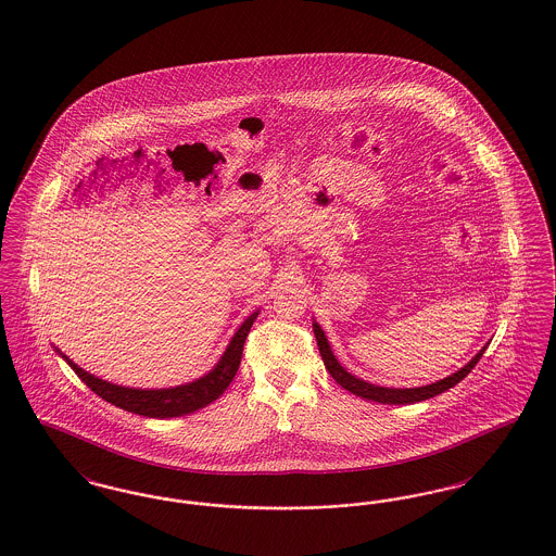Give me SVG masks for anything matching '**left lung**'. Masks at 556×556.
<instances>
[{"mask_svg": "<svg viewBox=\"0 0 556 556\" xmlns=\"http://www.w3.org/2000/svg\"><path fill=\"white\" fill-rule=\"evenodd\" d=\"M313 331H315V338H317L318 352L323 356V363L329 370V375L348 390L350 394H356V396L365 397V400H372V402H379V404H415V402H421V400H429V397L438 396L442 392H446L450 388H454L458 381H463L471 369L476 367L477 361L483 356L485 348H481L477 352L476 356L456 372H452L450 377H444L435 383H429L424 388H381V386H375V383H367L354 375H350L348 370L338 363V358L333 356L331 352V345L327 342L323 329L318 327V323H313Z\"/></svg>", "mask_w": 556, "mask_h": 556, "instance_id": "1", "label": "left lung"}]
</instances>
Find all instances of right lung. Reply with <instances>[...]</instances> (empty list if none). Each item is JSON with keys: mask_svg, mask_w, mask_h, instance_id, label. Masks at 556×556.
Returning <instances> with one entry per match:
<instances>
[{"mask_svg": "<svg viewBox=\"0 0 556 556\" xmlns=\"http://www.w3.org/2000/svg\"><path fill=\"white\" fill-rule=\"evenodd\" d=\"M256 317H258V313L250 315L241 323L233 340L227 345L225 354L220 356V361L216 363V367L208 375H204L191 383H186V386H177V388H168V390H135V388L114 386V383H108L104 379H98L91 372L80 369L64 354H62V358L71 365V369L79 375L80 381H85V386L91 388V392H96L98 396L104 397L106 402L123 408V410H129V413L141 415V417H150V419L184 417V415L208 406L229 388V383L233 381V377L238 372L239 363H241L245 338H248L250 327Z\"/></svg>", "mask_w": 556, "mask_h": 556, "instance_id": "add662e5", "label": "right lung"}]
</instances>
